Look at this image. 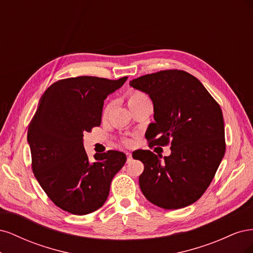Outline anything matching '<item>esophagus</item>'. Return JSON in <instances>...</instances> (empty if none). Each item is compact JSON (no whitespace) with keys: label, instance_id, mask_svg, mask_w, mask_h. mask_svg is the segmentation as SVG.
<instances>
[{"label":"esophagus","instance_id":"obj_1","mask_svg":"<svg viewBox=\"0 0 253 253\" xmlns=\"http://www.w3.org/2000/svg\"><path fill=\"white\" fill-rule=\"evenodd\" d=\"M131 160H132V154L131 153H126V162L131 163Z\"/></svg>","mask_w":253,"mask_h":253}]
</instances>
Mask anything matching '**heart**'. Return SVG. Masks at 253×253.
<instances>
[{"label": "heart", "mask_w": 253, "mask_h": 253, "mask_svg": "<svg viewBox=\"0 0 253 253\" xmlns=\"http://www.w3.org/2000/svg\"><path fill=\"white\" fill-rule=\"evenodd\" d=\"M126 98H127V105H128L129 110H133L134 108H136V106H138L140 104H143L145 102H149L150 101V99H149V97L147 95H145L144 93H142L141 90H137V89L129 90L128 93H127V95H126ZM113 106H114V101H110L108 104L104 106V109L102 111V117L103 118L108 117V115L112 111ZM124 142L126 145H129L132 141L128 140V139H126Z\"/></svg>", "instance_id": "obj_1"}]
</instances>
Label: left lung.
<instances>
[{"label":"left lung","instance_id":"8db88e82","mask_svg":"<svg viewBox=\"0 0 253 253\" xmlns=\"http://www.w3.org/2000/svg\"><path fill=\"white\" fill-rule=\"evenodd\" d=\"M129 85L147 93L155 122L145 138L149 147L171 145L160 160L150 150L133 153L144 170L139 186L149 202L164 209H180L200 200L225 155L223 112L202 82L180 70L141 76Z\"/></svg>","mask_w":253,"mask_h":253}]
</instances>
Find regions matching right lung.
Segmentation results:
<instances>
[{"label": "right lung", "mask_w": 253, "mask_h": 253, "mask_svg": "<svg viewBox=\"0 0 253 253\" xmlns=\"http://www.w3.org/2000/svg\"><path fill=\"white\" fill-rule=\"evenodd\" d=\"M126 79H62L40 98L27 132L32 169L49 200L64 211L84 215L102 207L126 162L125 153L113 150L89 160L83 147V133L101 124L104 99Z\"/></svg>", "instance_id": "obj_1"}]
</instances>
